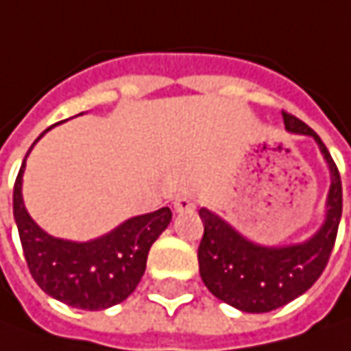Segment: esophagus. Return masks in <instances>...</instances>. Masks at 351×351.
I'll return each instance as SVG.
<instances>
[{"label": "esophagus", "instance_id": "esophagus-1", "mask_svg": "<svg viewBox=\"0 0 351 351\" xmlns=\"http://www.w3.org/2000/svg\"><path fill=\"white\" fill-rule=\"evenodd\" d=\"M197 207L195 199L191 195H180L176 199V203H173V209L178 210V213H185V210H193Z\"/></svg>", "mask_w": 351, "mask_h": 351}]
</instances>
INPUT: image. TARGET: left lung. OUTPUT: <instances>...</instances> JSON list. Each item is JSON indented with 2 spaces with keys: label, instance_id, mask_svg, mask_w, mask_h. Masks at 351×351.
<instances>
[{
  "label": "left lung",
  "instance_id": "left-lung-1",
  "mask_svg": "<svg viewBox=\"0 0 351 351\" xmlns=\"http://www.w3.org/2000/svg\"><path fill=\"white\" fill-rule=\"evenodd\" d=\"M289 132L308 134L318 142L330 168L326 221L311 240L285 248H263L248 242L215 213L199 210L205 232L199 244V271L207 289L244 313H269L308 291L330 260L342 219V180L328 148L301 119L283 113Z\"/></svg>",
  "mask_w": 351,
  "mask_h": 351
}]
</instances>
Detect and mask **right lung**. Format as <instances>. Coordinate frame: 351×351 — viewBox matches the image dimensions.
<instances>
[{
	"instance_id": "add662e5",
	"label": "right lung",
	"mask_w": 351,
	"mask_h": 351,
	"mask_svg": "<svg viewBox=\"0 0 351 351\" xmlns=\"http://www.w3.org/2000/svg\"><path fill=\"white\" fill-rule=\"evenodd\" d=\"M25 160L13 187V217L36 285L50 297L82 311H103L123 303L144 276L150 246L168 228L171 210L162 207L128 219L113 232L91 242L54 238L34 224L23 205L21 180Z\"/></svg>"
}]
</instances>
